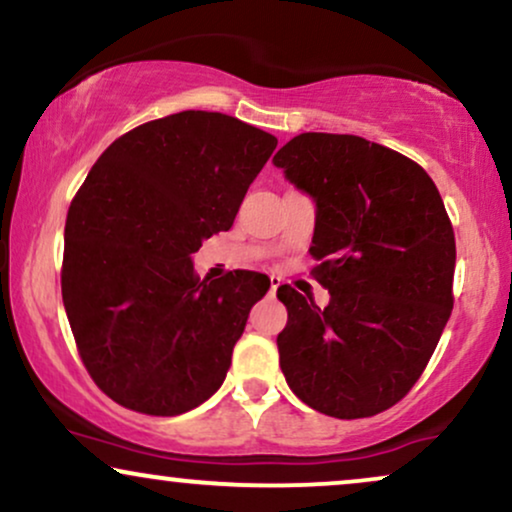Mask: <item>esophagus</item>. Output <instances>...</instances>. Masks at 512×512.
<instances>
[{
  "label": "esophagus",
  "mask_w": 512,
  "mask_h": 512,
  "mask_svg": "<svg viewBox=\"0 0 512 512\" xmlns=\"http://www.w3.org/2000/svg\"><path fill=\"white\" fill-rule=\"evenodd\" d=\"M269 281H271V295H274L276 290H278V286H281V278H278V276H271Z\"/></svg>",
  "instance_id": "esophagus-1"
}]
</instances>
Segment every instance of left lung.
<instances>
[{
  "label": "left lung",
  "mask_w": 512,
  "mask_h": 512,
  "mask_svg": "<svg viewBox=\"0 0 512 512\" xmlns=\"http://www.w3.org/2000/svg\"><path fill=\"white\" fill-rule=\"evenodd\" d=\"M316 205L309 252L326 307L278 288V357L290 390L333 418H366L411 390L454 307L456 238L435 181L352 134L307 132L274 155Z\"/></svg>",
  "instance_id": "left-lung-1"
}]
</instances>
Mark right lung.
I'll return each mask as SVG.
<instances>
[{
	"label": "right lung",
	"instance_id": "1",
	"mask_svg": "<svg viewBox=\"0 0 512 512\" xmlns=\"http://www.w3.org/2000/svg\"><path fill=\"white\" fill-rule=\"evenodd\" d=\"M276 137L224 113L184 111L115 139L66 219L61 293L77 349L113 401L179 416L222 387L257 271L200 278L193 252L229 231Z\"/></svg>",
	"mask_w": 512,
	"mask_h": 512
}]
</instances>
